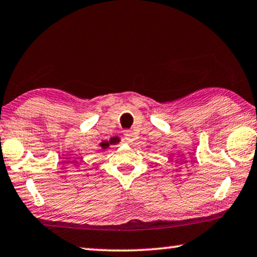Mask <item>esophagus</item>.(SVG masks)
Masks as SVG:
<instances>
[{
  "instance_id": "34e87169",
  "label": "esophagus",
  "mask_w": 257,
  "mask_h": 257,
  "mask_svg": "<svg viewBox=\"0 0 257 257\" xmlns=\"http://www.w3.org/2000/svg\"><path fill=\"white\" fill-rule=\"evenodd\" d=\"M124 138H125V140L128 142H133L134 140L137 139V134L134 133L133 131H130V130H126V131L124 132Z\"/></svg>"
}]
</instances>
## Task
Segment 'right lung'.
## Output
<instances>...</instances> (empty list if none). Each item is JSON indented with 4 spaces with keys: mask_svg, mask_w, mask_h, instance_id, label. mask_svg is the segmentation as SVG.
Instances as JSON below:
<instances>
[{
    "mask_svg": "<svg viewBox=\"0 0 257 257\" xmlns=\"http://www.w3.org/2000/svg\"><path fill=\"white\" fill-rule=\"evenodd\" d=\"M110 144H115V140H110L109 142H102V144H101V147L106 148Z\"/></svg>",
    "mask_w": 257,
    "mask_h": 257,
    "instance_id": "add662e5",
    "label": "right lung"
}]
</instances>
